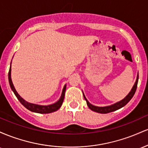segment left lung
Masks as SVG:
<instances>
[{
    "label": "left lung",
    "mask_w": 148,
    "mask_h": 148,
    "mask_svg": "<svg viewBox=\"0 0 148 148\" xmlns=\"http://www.w3.org/2000/svg\"><path fill=\"white\" fill-rule=\"evenodd\" d=\"M138 74H137V78L136 80V82L134 84V86L132 87L131 91L129 92V94L125 97L124 99L122 100H120V101H118V102L113 103V104L110 105V106H94V105L91 104L89 101H88V99H86V97L84 95V93L83 92V95H84V99H86V103H87L88 106L89 107L90 109H91L92 111L97 112V113H110V112H113L116 111V110L120 109V108H123V106H125V105L127 104L129 101L132 99V98L133 97V96L135 94V92L137 88V84H138Z\"/></svg>",
    "instance_id": "1"
}]
</instances>
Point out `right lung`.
Here are the masks:
<instances>
[{"label": "right lung", "instance_id": "1", "mask_svg": "<svg viewBox=\"0 0 148 148\" xmlns=\"http://www.w3.org/2000/svg\"><path fill=\"white\" fill-rule=\"evenodd\" d=\"M11 64H12V62H11ZM11 64H10L9 73H8V79H9V84H10V88H11L12 90L13 91V92L14 93L15 96L17 97L18 101L21 102V103L23 106L25 107L27 109H28L30 111L35 112V113H42V114H44V113H53V112L58 111V110L60 108L64 100V93H65V90H66V84L64 85L63 89H62V94H61L60 99L58 100L56 102L52 103V104H49V105H39V104H35V103L28 102V101H26L25 99H23V98H22L18 94V92H16V89H15L14 85H13V83L12 81V79H11Z\"/></svg>", "mask_w": 148, "mask_h": 148}]
</instances>
